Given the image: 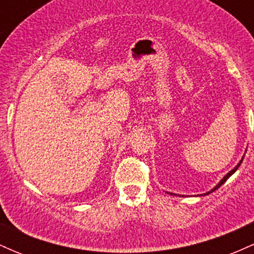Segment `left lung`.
<instances>
[{
    "label": "left lung",
    "instance_id": "8db88e82",
    "mask_svg": "<svg viewBox=\"0 0 254 254\" xmlns=\"http://www.w3.org/2000/svg\"><path fill=\"white\" fill-rule=\"evenodd\" d=\"M243 160H244V156H243V159H241V160H240V162H239V164H238L237 166H235V167H234V168H233V170H232V171H230V172H228V173H227V174H226V176H224V177L222 178V179H221V182H220V183H218V184H217V185H216V186H215V188H214V189H211V190H210V191H209V192H206V193H204V194H205V196H206V194L211 193V192H214L215 190H217V189H218V188H220V186H221V185H222V184H224V183H226V182H227V179H228V178H229L230 176H233V174H234V173H235V172H237V170H238V168H239V166H240V165H241V162H243ZM167 193H170V194H174V193H171V192H167ZM174 196H176V194H174Z\"/></svg>",
    "mask_w": 254,
    "mask_h": 254
}]
</instances>
